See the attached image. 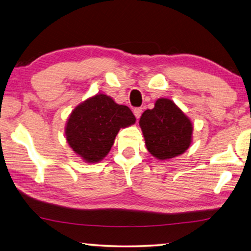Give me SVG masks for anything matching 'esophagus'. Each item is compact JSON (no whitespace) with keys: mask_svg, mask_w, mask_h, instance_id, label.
Instances as JSON below:
<instances>
[{"mask_svg":"<svg viewBox=\"0 0 251 251\" xmlns=\"http://www.w3.org/2000/svg\"><path fill=\"white\" fill-rule=\"evenodd\" d=\"M133 113H134L135 118L139 119L140 117H141V113H142V108H135V109L133 110Z\"/></svg>","mask_w":251,"mask_h":251,"instance_id":"esophagus-1","label":"esophagus"}]
</instances>
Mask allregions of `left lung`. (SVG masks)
<instances>
[{
  "mask_svg": "<svg viewBox=\"0 0 251 251\" xmlns=\"http://www.w3.org/2000/svg\"><path fill=\"white\" fill-rule=\"evenodd\" d=\"M139 125L148 151L157 160L181 155L192 143V121L168 98L157 99L154 108L142 113Z\"/></svg>",
  "mask_w": 251,
  "mask_h": 251,
  "instance_id": "8db88e82",
  "label": "left lung"
}]
</instances>
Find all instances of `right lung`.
<instances>
[{
    "label": "right lung",
    "instance_id": "add662e5",
    "mask_svg": "<svg viewBox=\"0 0 251 251\" xmlns=\"http://www.w3.org/2000/svg\"><path fill=\"white\" fill-rule=\"evenodd\" d=\"M135 123L129 107L118 104L107 95L90 97L75 108L66 122L69 147L87 163H98L107 156L119 130Z\"/></svg>",
    "mask_w": 251,
    "mask_h": 251
}]
</instances>
